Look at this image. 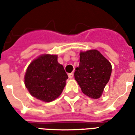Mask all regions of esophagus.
I'll return each instance as SVG.
<instances>
[{
    "mask_svg": "<svg viewBox=\"0 0 135 135\" xmlns=\"http://www.w3.org/2000/svg\"><path fill=\"white\" fill-rule=\"evenodd\" d=\"M68 76H69V79H72L74 77V74L73 73H69L68 74Z\"/></svg>",
    "mask_w": 135,
    "mask_h": 135,
    "instance_id": "1",
    "label": "esophagus"
}]
</instances>
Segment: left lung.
Returning <instances> with one entry per match:
<instances>
[{"instance_id":"left-lung-1","label":"left lung","mask_w":135,"mask_h":135,"mask_svg":"<svg viewBox=\"0 0 135 135\" xmlns=\"http://www.w3.org/2000/svg\"><path fill=\"white\" fill-rule=\"evenodd\" d=\"M79 55L80 62L75 69L74 78L85 95L98 99L110 79L111 64L97 50L80 52Z\"/></svg>"}]
</instances>
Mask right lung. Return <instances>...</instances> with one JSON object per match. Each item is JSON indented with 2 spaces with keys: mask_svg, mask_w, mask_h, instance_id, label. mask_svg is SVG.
Returning <instances> with one entry per match:
<instances>
[{
  "mask_svg": "<svg viewBox=\"0 0 135 135\" xmlns=\"http://www.w3.org/2000/svg\"><path fill=\"white\" fill-rule=\"evenodd\" d=\"M57 55L43 54L29 65L25 84L30 93L37 99L51 102L61 94L68 79Z\"/></svg>",
  "mask_w": 135,
  "mask_h": 135,
  "instance_id": "right-lung-1",
  "label": "right lung"
}]
</instances>
